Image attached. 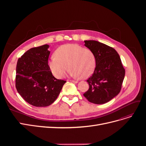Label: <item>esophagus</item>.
<instances>
[{
  "label": "esophagus",
  "mask_w": 146,
  "mask_h": 146,
  "mask_svg": "<svg viewBox=\"0 0 146 146\" xmlns=\"http://www.w3.org/2000/svg\"><path fill=\"white\" fill-rule=\"evenodd\" d=\"M70 82H73V83H78V81H77V80H70Z\"/></svg>",
  "instance_id": "34e87169"
}]
</instances>
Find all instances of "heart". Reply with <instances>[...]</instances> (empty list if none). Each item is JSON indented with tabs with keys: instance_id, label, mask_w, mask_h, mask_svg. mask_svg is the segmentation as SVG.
I'll list each match as a JSON object with an SVG mask.
<instances>
[{
	"instance_id": "heart-1",
	"label": "heart",
	"mask_w": 146,
	"mask_h": 146,
	"mask_svg": "<svg viewBox=\"0 0 146 146\" xmlns=\"http://www.w3.org/2000/svg\"><path fill=\"white\" fill-rule=\"evenodd\" d=\"M54 76L63 78L68 68L74 77L86 78L96 68V56L93 51L77 44H68L59 47L48 62Z\"/></svg>"
}]
</instances>
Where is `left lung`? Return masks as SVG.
<instances>
[{"instance_id":"left-lung-1","label":"left lung","mask_w":146,"mask_h":146,"mask_svg":"<svg viewBox=\"0 0 146 146\" xmlns=\"http://www.w3.org/2000/svg\"><path fill=\"white\" fill-rule=\"evenodd\" d=\"M85 43V46L94 53L96 68L86 80L89 89L83 96L91 103L104 104L121 91L125 69L120 56L113 47L94 40H86Z\"/></svg>"}]
</instances>
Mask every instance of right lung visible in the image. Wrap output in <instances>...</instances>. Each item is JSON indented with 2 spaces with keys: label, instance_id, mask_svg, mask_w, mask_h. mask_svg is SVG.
<instances>
[{
  "label": "right lung",
  "instance_id": "add662e5",
  "mask_svg": "<svg viewBox=\"0 0 146 146\" xmlns=\"http://www.w3.org/2000/svg\"><path fill=\"white\" fill-rule=\"evenodd\" d=\"M48 47L30 48L18 59L16 66V90L24 100L37 107L54 103L66 82L52 75L48 65Z\"/></svg>",
  "mask_w": 146,
  "mask_h": 146
}]
</instances>
